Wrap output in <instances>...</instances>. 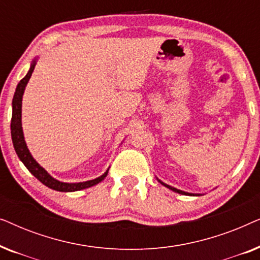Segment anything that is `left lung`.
<instances>
[{"mask_svg": "<svg viewBox=\"0 0 260 260\" xmlns=\"http://www.w3.org/2000/svg\"><path fill=\"white\" fill-rule=\"evenodd\" d=\"M158 180V179H157ZM158 182L161 183V184H163V186L165 187H167V188H169L170 190H173V191H175V193H179V194H183V195H194V194H191V193H187V191H182V190H180V189H176V188H174V187H172V186H168V184H166V183H163L162 181H159L158 180ZM197 195V194H195Z\"/></svg>", "mask_w": 260, "mask_h": 260, "instance_id": "obj_1", "label": "left lung"}]
</instances>
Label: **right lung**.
Wrapping results in <instances>:
<instances>
[{
  "mask_svg": "<svg viewBox=\"0 0 260 260\" xmlns=\"http://www.w3.org/2000/svg\"><path fill=\"white\" fill-rule=\"evenodd\" d=\"M35 63H37V59L33 60L31 62L30 69L26 74V77L23 79L20 80V83L17 84L16 91L14 93L13 98V115H12V123H10V130H12V140L14 144V149H15L17 156L22 161V163L26 166V168L40 181L41 183H44L45 186H47L51 189L58 190V191H76L81 190L85 188L92 187L94 184H97L103 181L108 175L109 169L103 174L102 176L97 177L94 180L85 181V182H78V183H66L61 182V181L55 180L54 177H52L39 163L33 158V156L30 155L29 150H28L26 142H24L23 137V131H22V123H21V108H22V95L26 88V85L28 80L30 79L31 73H33Z\"/></svg>",
  "mask_w": 260,
  "mask_h": 260,
  "instance_id": "1",
  "label": "right lung"
}]
</instances>
